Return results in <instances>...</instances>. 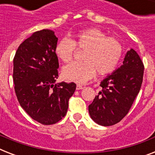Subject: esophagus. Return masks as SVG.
<instances>
[{
    "mask_svg": "<svg viewBox=\"0 0 155 155\" xmlns=\"http://www.w3.org/2000/svg\"><path fill=\"white\" fill-rule=\"evenodd\" d=\"M84 87H83L82 85L80 84H77L76 85V90H80V89H83Z\"/></svg>",
    "mask_w": 155,
    "mask_h": 155,
    "instance_id": "obj_1",
    "label": "esophagus"
}]
</instances>
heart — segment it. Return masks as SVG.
<instances>
[{
    "mask_svg": "<svg viewBox=\"0 0 155 155\" xmlns=\"http://www.w3.org/2000/svg\"><path fill=\"white\" fill-rule=\"evenodd\" d=\"M75 47L85 51L84 63H71L62 70L63 78L69 81L83 84L92 79L96 72L101 75L115 71L122 57V46L117 39L109 38L97 28L83 30L75 35L72 40H59L54 53L58 59L68 63L73 58Z\"/></svg>",
    "mask_w": 155,
    "mask_h": 155,
    "instance_id": "obj_1",
    "label": "heart"
}]
</instances>
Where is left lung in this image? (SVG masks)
<instances>
[{
	"label": "left lung",
	"mask_w": 155,
	"mask_h": 155,
	"mask_svg": "<svg viewBox=\"0 0 155 155\" xmlns=\"http://www.w3.org/2000/svg\"><path fill=\"white\" fill-rule=\"evenodd\" d=\"M144 65L134 49L128 51L123 64L101 81V92L88 106L90 117L103 126L118 123L129 113L143 80Z\"/></svg>",
	"instance_id": "left-lung-1"
}]
</instances>
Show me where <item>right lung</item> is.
Masks as SVG:
<instances>
[{"label": "right lung", "instance_id": "add662e5", "mask_svg": "<svg viewBox=\"0 0 155 155\" xmlns=\"http://www.w3.org/2000/svg\"><path fill=\"white\" fill-rule=\"evenodd\" d=\"M58 38L51 30L35 32L21 43L13 58V82L18 102L30 117L53 125L68 112L75 83H55L58 60L54 53Z\"/></svg>", "mask_w": 155, "mask_h": 155}]
</instances>
